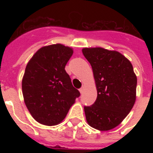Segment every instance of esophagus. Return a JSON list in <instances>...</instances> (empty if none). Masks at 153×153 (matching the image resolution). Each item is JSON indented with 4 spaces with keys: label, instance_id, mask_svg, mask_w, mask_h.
Instances as JSON below:
<instances>
[{
    "label": "esophagus",
    "instance_id": "obj_1",
    "mask_svg": "<svg viewBox=\"0 0 153 153\" xmlns=\"http://www.w3.org/2000/svg\"><path fill=\"white\" fill-rule=\"evenodd\" d=\"M84 90H85V87H84V86H82V88L79 89V92H80V93H81V94H83Z\"/></svg>",
    "mask_w": 153,
    "mask_h": 153
}]
</instances>
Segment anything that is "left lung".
<instances>
[{
	"mask_svg": "<svg viewBox=\"0 0 153 153\" xmlns=\"http://www.w3.org/2000/svg\"><path fill=\"white\" fill-rule=\"evenodd\" d=\"M82 53L93 70L97 99L84 106L89 126L100 131L114 128L122 122L137 98V79L130 61L117 51L84 48Z\"/></svg>",
	"mask_w": 153,
	"mask_h": 153,
	"instance_id": "left-lung-1",
	"label": "left lung"
}]
</instances>
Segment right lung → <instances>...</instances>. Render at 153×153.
Listing matches in <instances>:
<instances>
[{
  "instance_id": "add662e5",
  "label": "right lung",
  "mask_w": 153,
  "mask_h": 153,
  "mask_svg": "<svg viewBox=\"0 0 153 153\" xmlns=\"http://www.w3.org/2000/svg\"><path fill=\"white\" fill-rule=\"evenodd\" d=\"M73 49L61 44L42 47L28 61L22 79L24 101L32 117L44 126H56L79 97L65 66Z\"/></svg>"
}]
</instances>
